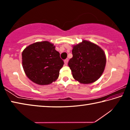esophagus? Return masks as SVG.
Returning a JSON list of instances; mask_svg holds the SVG:
<instances>
[{"instance_id": "obj_1", "label": "esophagus", "mask_w": 130, "mask_h": 130, "mask_svg": "<svg viewBox=\"0 0 130 130\" xmlns=\"http://www.w3.org/2000/svg\"><path fill=\"white\" fill-rule=\"evenodd\" d=\"M64 63H65V65H68V59L67 58L66 60H64Z\"/></svg>"}]
</instances>
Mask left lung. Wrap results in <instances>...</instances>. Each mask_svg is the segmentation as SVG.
<instances>
[{"mask_svg":"<svg viewBox=\"0 0 130 130\" xmlns=\"http://www.w3.org/2000/svg\"><path fill=\"white\" fill-rule=\"evenodd\" d=\"M72 54L68 65L76 80L81 84H91L100 77L106 64L105 53L102 48L83 40L73 46Z\"/></svg>","mask_w":130,"mask_h":130,"instance_id":"left-lung-1","label":"left lung"}]
</instances>
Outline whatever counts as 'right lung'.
Masks as SVG:
<instances>
[{
  "label": "right lung",
  "instance_id": "right-lung-1",
  "mask_svg": "<svg viewBox=\"0 0 130 130\" xmlns=\"http://www.w3.org/2000/svg\"><path fill=\"white\" fill-rule=\"evenodd\" d=\"M22 56L26 76L38 85H48L56 81L64 63L53 44L48 41L38 42L28 46Z\"/></svg>",
  "mask_w": 130,
  "mask_h": 130
}]
</instances>
